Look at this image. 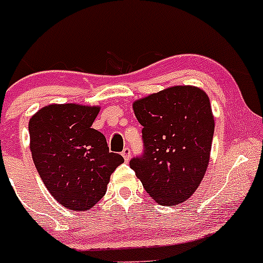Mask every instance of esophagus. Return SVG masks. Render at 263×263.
Here are the masks:
<instances>
[{
  "mask_svg": "<svg viewBox=\"0 0 263 263\" xmlns=\"http://www.w3.org/2000/svg\"><path fill=\"white\" fill-rule=\"evenodd\" d=\"M122 156H123L126 161H128L129 159H131V150H129V147L123 148V151H122Z\"/></svg>",
  "mask_w": 263,
  "mask_h": 263,
  "instance_id": "34e87169",
  "label": "esophagus"
}]
</instances>
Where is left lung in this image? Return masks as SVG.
<instances>
[{"label": "left lung", "mask_w": 263, "mask_h": 263, "mask_svg": "<svg viewBox=\"0 0 263 263\" xmlns=\"http://www.w3.org/2000/svg\"><path fill=\"white\" fill-rule=\"evenodd\" d=\"M144 126L145 153L129 166L145 191L163 206H176L195 193L210 161L215 121L202 89L177 85L135 100Z\"/></svg>", "instance_id": "obj_1"}]
</instances>
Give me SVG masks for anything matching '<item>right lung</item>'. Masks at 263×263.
Masks as SVG:
<instances>
[{"label":"right lung","instance_id":"obj_1","mask_svg":"<svg viewBox=\"0 0 263 263\" xmlns=\"http://www.w3.org/2000/svg\"><path fill=\"white\" fill-rule=\"evenodd\" d=\"M99 105L49 104L29 121L35 168L57 202L73 211L91 209L107 192L110 174L123 163L104 135L91 128Z\"/></svg>","mask_w":263,"mask_h":263}]
</instances>
